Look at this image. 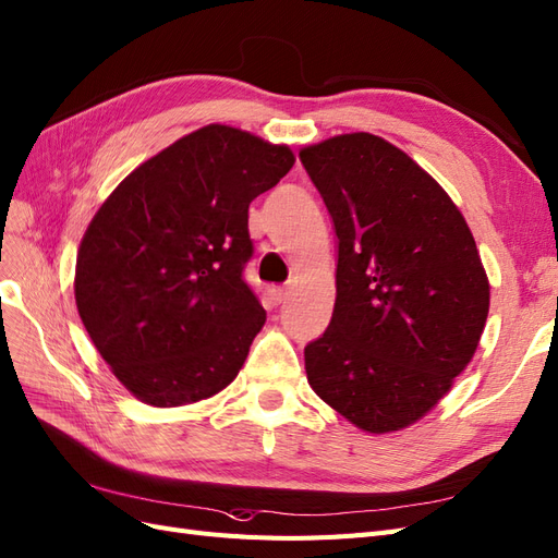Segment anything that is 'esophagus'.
<instances>
[{"label": "esophagus", "mask_w": 558, "mask_h": 558, "mask_svg": "<svg viewBox=\"0 0 558 558\" xmlns=\"http://www.w3.org/2000/svg\"><path fill=\"white\" fill-rule=\"evenodd\" d=\"M289 289H281V286H277V289L269 291V300H272V305H281V302L289 300Z\"/></svg>", "instance_id": "34e87169"}]
</instances>
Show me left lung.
<instances>
[{"mask_svg": "<svg viewBox=\"0 0 558 558\" xmlns=\"http://www.w3.org/2000/svg\"><path fill=\"white\" fill-rule=\"evenodd\" d=\"M337 234L335 310L305 347L314 393L367 433L412 426L472 361L488 279L463 214L369 132L300 150Z\"/></svg>", "mask_w": 558, "mask_h": 558, "instance_id": "left-lung-1", "label": "left lung"}]
</instances>
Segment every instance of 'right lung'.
<instances>
[{
  "mask_svg": "<svg viewBox=\"0 0 558 558\" xmlns=\"http://www.w3.org/2000/svg\"><path fill=\"white\" fill-rule=\"evenodd\" d=\"M293 150L205 125L142 162L83 234L74 295L95 349L128 391L179 408L238 377L265 310L242 279L248 205Z\"/></svg>",
  "mask_w": 558,
  "mask_h": 558,
  "instance_id": "add662e5",
  "label": "right lung"
}]
</instances>
